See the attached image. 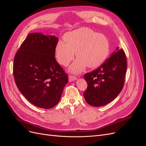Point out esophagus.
I'll return each instance as SVG.
<instances>
[{"mask_svg": "<svg viewBox=\"0 0 146 146\" xmlns=\"http://www.w3.org/2000/svg\"><path fill=\"white\" fill-rule=\"evenodd\" d=\"M76 79H77L76 77H75L74 76H72V75H70V76H68V81L70 82L74 81V80H76Z\"/></svg>", "mask_w": 146, "mask_h": 146, "instance_id": "obj_1", "label": "esophagus"}]
</instances>
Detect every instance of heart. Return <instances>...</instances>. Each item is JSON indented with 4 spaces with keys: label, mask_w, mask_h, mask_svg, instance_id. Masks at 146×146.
Wrapping results in <instances>:
<instances>
[{
    "label": "heart",
    "mask_w": 146,
    "mask_h": 146,
    "mask_svg": "<svg viewBox=\"0 0 146 146\" xmlns=\"http://www.w3.org/2000/svg\"><path fill=\"white\" fill-rule=\"evenodd\" d=\"M64 38L66 42H57L55 56L59 64L67 66L74 59L76 52L78 59L69 68L72 73H80L87 66L98 67L109 55L110 44L108 38L90 28H81L68 32Z\"/></svg>",
    "instance_id": "obj_1"
}]
</instances>
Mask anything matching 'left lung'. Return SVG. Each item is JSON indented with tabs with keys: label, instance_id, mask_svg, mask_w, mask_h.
Masks as SVG:
<instances>
[{
	"label": "left lung",
	"instance_id": "1",
	"mask_svg": "<svg viewBox=\"0 0 146 146\" xmlns=\"http://www.w3.org/2000/svg\"><path fill=\"white\" fill-rule=\"evenodd\" d=\"M127 69L125 53L118 47L101 66L84 75L87 89L84 98L90 105L99 107L114 100L123 89Z\"/></svg>",
	"mask_w": 146,
	"mask_h": 146
}]
</instances>
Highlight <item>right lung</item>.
Listing matches in <instances>:
<instances>
[{"label":"right lung","instance_id":"right-lung-1","mask_svg":"<svg viewBox=\"0 0 146 146\" xmlns=\"http://www.w3.org/2000/svg\"><path fill=\"white\" fill-rule=\"evenodd\" d=\"M58 38L31 33L16 53L13 74L16 85L25 98L44 109L56 106L68 82V76L56 62Z\"/></svg>","mask_w":146,"mask_h":146}]
</instances>
